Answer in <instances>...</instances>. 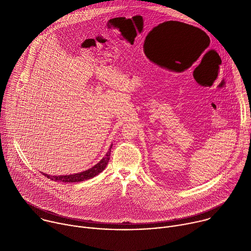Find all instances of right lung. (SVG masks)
Returning a JSON list of instances; mask_svg holds the SVG:
<instances>
[{"instance_id": "add662e5", "label": "right lung", "mask_w": 251, "mask_h": 251, "mask_svg": "<svg viewBox=\"0 0 251 251\" xmlns=\"http://www.w3.org/2000/svg\"><path fill=\"white\" fill-rule=\"evenodd\" d=\"M110 152L108 151V153L106 154V157L103 158L94 167H92L91 169H88V170H86L82 173L75 174V175H70V176H50L48 175H46V176H50L51 180L60 181V182H67V183H75V182H81V181H84V180H88V178H91V177L95 176L96 175H98L99 173H101L105 169L106 165L108 164V161L110 159Z\"/></svg>"}]
</instances>
